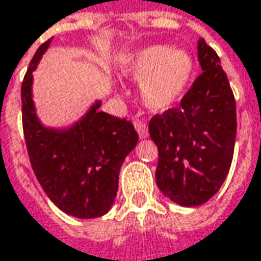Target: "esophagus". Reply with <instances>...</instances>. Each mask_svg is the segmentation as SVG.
<instances>
[{
	"mask_svg": "<svg viewBox=\"0 0 261 261\" xmlns=\"http://www.w3.org/2000/svg\"><path fill=\"white\" fill-rule=\"evenodd\" d=\"M134 124H135V129L138 130L140 138H147L148 137V127H147V124L144 121L140 120V119H135Z\"/></svg>",
	"mask_w": 261,
	"mask_h": 261,
	"instance_id": "34e87169",
	"label": "esophagus"
}]
</instances>
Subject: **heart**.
I'll list each match as a JSON object with an SVG mask.
<instances>
[{"instance_id":"b5f03b06","label":"heart","mask_w":261,"mask_h":261,"mask_svg":"<svg viewBox=\"0 0 261 261\" xmlns=\"http://www.w3.org/2000/svg\"><path fill=\"white\" fill-rule=\"evenodd\" d=\"M126 74L143 80L141 96L154 111L171 108L186 93L195 72V62L184 50L156 44L140 50L124 66Z\"/></svg>"}]
</instances>
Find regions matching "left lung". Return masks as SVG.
<instances>
[{
	"label": "left lung",
	"mask_w": 261,
	"mask_h": 261,
	"mask_svg": "<svg viewBox=\"0 0 261 261\" xmlns=\"http://www.w3.org/2000/svg\"><path fill=\"white\" fill-rule=\"evenodd\" d=\"M202 74L179 107L151 117L158 145L156 182L181 206H197L220 190L230 169L236 140V101L220 58L203 38L197 43Z\"/></svg>",
	"instance_id": "8db88e82"
}]
</instances>
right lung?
<instances>
[{"label": "right lung", "mask_w": 261, "mask_h": 261, "mask_svg": "<svg viewBox=\"0 0 261 261\" xmlns=\"http://www.w3.org/2000/svg\"><path fill=\"white\" fill-rule=\"evenodd\" d=\"M50 40L31 59L22 82V126L31 166L50 200L77 218L107 214L119 189L124 158L135 148L138 134L126 119L90 111L68 130H53L38 121L31 96L32 71Z\"/></svg>", "instance_id": "add662e5"}]
</instances>
